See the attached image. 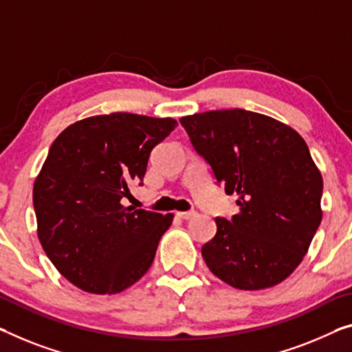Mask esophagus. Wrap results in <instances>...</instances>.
<instances>
[{
    "mask_svg": "<svg viewBox=\"0 0 352 352\" xmlns=\"http://www.w3.org/2000/svg\"><path fill=\"white\" fill-rule=\"evenodd\" d=\"M196 212H194V210H192V212H177V217L178 218H182V219H191L192 217H196Z\"/></svg>",
    "mask_w": 352,
    "mask_h": 352,
    "instance_id": "obj_1",
    "label": "esophagus"
}]
</instances>
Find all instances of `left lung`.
<instances>
[{
  "mask_svg": "<svg viewBox=\"0 0 352 352\" xmlns=\"http://www.w3.org/2000/svg\"><path fill=\"white\" fill-rule=\"evenodd\" d=\"M180 123L240 212L217 218L202 246L213 275L243 291L286 280L321 224L322 175L291 126L243 109L186 115Z\"/></svg>",
  "mask_w": 352,
  "mask_h": 352,
  "instance_id": "left-lung-1",
  "label": "left lung"
}]
</instances>
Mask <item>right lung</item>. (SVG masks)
I'll list each match as a JSON object with an SVG mask.
<instances>
[{
  "label": "right lung",
  "mask_w": 352,
  "mask_h": 352,
  "mask_svg": "<svg viewBox=\"0 0 352 352\" xmlns=\"http://www.w3.org/2000/svg\"><path fill=\"white\" fill-rule=\"evenodd\" d=\"M174 118L94 115L63 131L33 186L38 237L56 270L91 294H117L142 278L174 214L124 207L142 185L151 150Z\"/></svg>",
  "instance_id": "right-lung-1"
}]
</instances>
